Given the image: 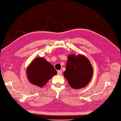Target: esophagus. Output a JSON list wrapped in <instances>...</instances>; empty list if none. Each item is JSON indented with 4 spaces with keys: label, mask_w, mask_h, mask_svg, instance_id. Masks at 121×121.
<instances>
[{
    "label": "esophagus",
    "mask_w": 121,
    "mask_h": 121,
    "mask_svg": "<svg viewBox=\"0 0 121 121\" xmlns=\"http://www.w3.org/2000/svg\"><path fill=\"white\" fill-rule=\"evenodd\" d=\"M62 71H60V70L57 71V74H58V75H60L61 74H62Z\"/></svg>",
    "instance_id": "34e87169"
}]
</instances>
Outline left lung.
I'll return each mask as SVG.
<instances>
[{
  "mask_svg": "<svg viewBox=\"0 0 121 121\" xmlns=\"http://www.w3.org/2000/svg\"><path fill=\"white\" fill-rule=\"evenodd\" d=\"M93 69L89 60L83 55H69L64 76L74 89L86 86L92 76Z\"/></svg>",
  "mask_w": 121,
  "mask_h": 121,
  "instance_id": "obj_1",
  "label": "left lung"
}]
</instances>
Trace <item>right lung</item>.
Segmentation results:
<instances>
[{
    "label": "right lung",
    "instance_id": "obj_1",
    "mask_svg": "<svg viewBox=\"0 0 121 121\" xmlns=\"http://www.w3.org/2000/svg\"><path fill=\"white\" fill-rule=\"evenodd\" d=\"M56 74L57 71L54 66L41 57L35 58L27 69L30 82L39 87L43 86Z\"/></svg>",
    "mask_w": 121,
    "mask_h": 121
}]
</instances>
